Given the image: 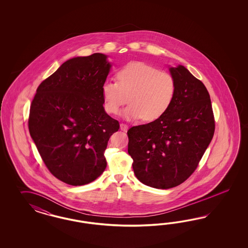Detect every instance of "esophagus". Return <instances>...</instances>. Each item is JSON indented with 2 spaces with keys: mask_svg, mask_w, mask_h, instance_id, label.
Here are the masks:
<instances>
[{
  "mask_svg": "<svg viewBox=\"0 0 248 248\" xmlns=\"http://www.w3.org/2000/svg\"><path fill=\"white\" fill-rule=\"evenodd\" d=\"M120 128L122 131H124V132H126L128 130V125L127 124H121Z\"/></svg>",
  "mask_w": 248,
  "mask_h": 248,
  "instance_id": "34e87169",
  "label": "esophagus"
}]
</instances>
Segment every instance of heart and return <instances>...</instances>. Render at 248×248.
Listing matches in <instances>:
<instances>
[{
  "label": "heart",
  "mask_w": 248,
  "mask_h": 248,
  "mask_svg": "<svg viewBox=\"0 0 248 248\" xmlns=\"http://www.w3.org/2000/svg\"><path fill=\"white\" fill-rule=\"evenodd\" d=\"M115 81L103 83V106L108 114H117L128 100L130 105L124 112L127 119L157 120L170 109L176 94L173 75L143 62H130L121 67Z\"/></svg>",
  "instance_id": "b5f03b06"
}]
</instances>
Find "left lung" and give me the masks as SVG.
Returning <instances> with one entry per match:
<instances>
[{
	"mask_svg": "<svg viewBox=\"0 0 248 248\" xmlns=\"http://www.w3.org/2000/svg\"><path fill=\"white\" fill-rule=\"evenodd\" d=\"M176 94L157 120L130 128L128 154L137 179L158 189L174 187L194 173L215 133L210 95L183 65L170 68Z\"/></svg>",
	"mask_w": 248,
	"mask_h": 248,
	"instance_id": "left-lung-1",
	"label": "left lung"
}]
</instances>
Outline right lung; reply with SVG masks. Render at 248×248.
Here are the masks:
<instances>
[{
    "label": "right lung",
    "mask_w": 248,
    "mask_h": 248,
    "mask_svg": "<svg viewBox=\"0 0 248 248\" xmlns=\"http://www.w3.org/2000/svg\"><path fill=\"white\" fill-rule=\"evenodd\" d=\"M106 58L97 53L66 61L31 101V136L50 173L67 185L83 186L103 173L107 143L120 128L103 106Z\"/></svg>",
    "instance_id": "right-lung-1"
}]
</instances>
